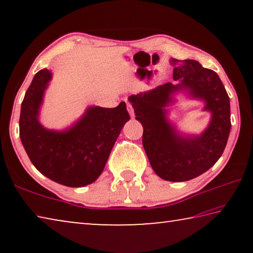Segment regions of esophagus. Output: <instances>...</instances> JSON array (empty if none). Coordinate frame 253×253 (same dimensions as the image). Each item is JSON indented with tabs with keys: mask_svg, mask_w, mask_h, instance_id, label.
I'll return each mask as SVG.
<instances>
[{
	"mask_svg": "<svg viewBox=\"0 0 253 253\" xmlns=\"http://www.w3.org/2000/svg\"><path fill=\"white\" fill-rule=\"evenodd\" d=\"M127 109H128V113H129V115H130V117H135L134 108H132V106L130 104H127Z\"/></svg>",
	"mask_w": 253,
	"mask_h": 253,
	"instance_id": "1",
	"label": "esophagus"
}]
</instances>
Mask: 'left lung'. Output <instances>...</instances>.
<instances>
[{
	"label": "left lung",
	"instance_id": "8db88e82",
	"mask_svg": "<svg viewBox=\"0 0 253 253\" xmlns=\"http://www.w3.org/2000/svg\"><path fill=\"white\" fill-rule=\"evenodd\" d=\"M174 67L172 83L128 97L136 119L143 125V146L152 169L170 182L198 177L215 164L228 142L231 118L230 98L216 72L195 60H170ZM185 90L206 102L211 122L199 136H183L166 118L165 107L175 92Z\"/></svg>",
	"mask_w": 253,
	"mask_h": 253
}]
</instances>
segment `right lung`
Returning a JSON list of instances; mask_svg holds the SVG:
<instances>
[{"label": "right lung", "instance_id": "obj_1", "mask_svg": "<svg viewBox=\"0 0 253 253\" xmlns=\"http://www.w3.org/2000/svg\"><path fill=\"white\" fill-rule=\"evenodd\" d=\"M51 72H37L21 105L20 138L30 161L41 174L70 187L95 182L105 169L114 144L129 114L125 101L115 108L91 106L66 130L46 129L39 111Z\"/></svg>", "mask_w": 253, "mask_h": 253}]
</instances>
